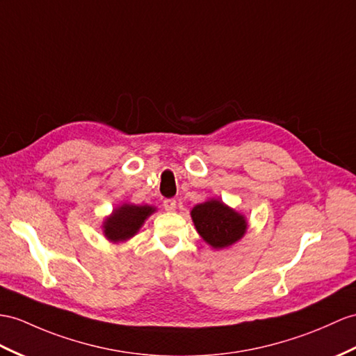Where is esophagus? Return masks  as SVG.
<instances>
[{
	"label": "esophagus",
	"mask_w": 356,
	"mask_h": 356,
	"mask_svg": "<svg viewBox=\"0 0 356 356\" xmlns=\"http://www.w3.org/2000/svg\"><path fill=\"white\" fill-rule=\"evenodd\" d=\"M163 207L166 211H173L177 208V201L175 199H164Z\"/></svg>",
	"instance_id": "obj_1"
}]
</instances>
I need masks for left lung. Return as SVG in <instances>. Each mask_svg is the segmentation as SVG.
Here are the masks:
<instances>
[{"label": "left lung", "instance_id": "1", "mask_svg": "<svg viewBox=\"0 0 356 356\" xmlns=\"http://www.w3.org/2000/svg\"><path fill=\"white\" fill-rule=\"evenodd\" d=\"M192 219L199 236L216 249L236 243L248 228L243 216L214 199L196 205L192 210Z\"/></svg>", "mask_w": 356, "mask_h": 356}]
</instances>
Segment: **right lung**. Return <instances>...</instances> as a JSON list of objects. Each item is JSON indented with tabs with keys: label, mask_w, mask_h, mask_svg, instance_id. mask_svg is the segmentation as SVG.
I'll return each instance as SVG.
<instances>
[{
	"label": "right lung",
	"mask_w": 356,
	"mask_h": 356,
	"mask_svg": "<svg viewBox=\"0 0 356 356\" xmlns=\"http://www.w3.org/2000/svg\"><path fill=\"white\" fill-rule=\"evenodd\" d=\"M155 210L149 205H129L125 204L116 208L110 218L104 222V232L111 241H124L142 227L145 219Z\"/></svg>",
	"instance_id": "obj_1"
}]
</instances>
